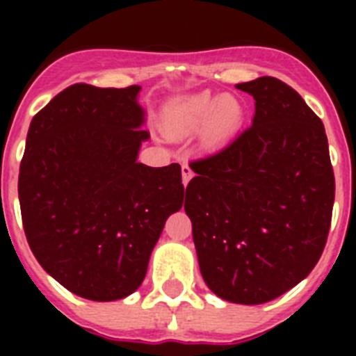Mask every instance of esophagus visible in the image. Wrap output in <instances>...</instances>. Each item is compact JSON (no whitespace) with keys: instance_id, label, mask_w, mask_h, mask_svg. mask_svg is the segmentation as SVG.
<instances>
[{"instance_id":"obj_1","label":"esophagus","mask_w":356,"mask_h":356,"mask_svg":"<svg viewBox=\"0 0 356 356\" xmlns=\"http://www.w3.org/2000/svg\"><path fill=\"white\" fill-rule=\"evenodd\" d=\"M193 176H194V172H193V169H191V165H188V163H184V165H181V178H184L185 187H187V184L191 181V178H193Z\"/></svg>"}]
</instances>
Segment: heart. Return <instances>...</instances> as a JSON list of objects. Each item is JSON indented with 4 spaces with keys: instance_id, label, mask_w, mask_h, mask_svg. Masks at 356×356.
Listing matches in <instances>:
<instances>
[{
    "instance_id": "1",
    "label": "heart",
    "mask_w": 356,
    "mask_h": 356,
    "mask_svg": "<svg viewBox=\"0 0 356 356\" xmlns=\"http://www.w3.org/2000/svg\"><path fill=\"white\" fill-rule=\"evenodd\" d=\"M241 118L235 99L200 92L171 103L163 112V127L171 135H193L205 128L207 143H217L238 127Z\"/></svg>"
}]
</instances>
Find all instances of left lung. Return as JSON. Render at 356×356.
<instances>
[{
  "label": "left lung",
  "mask_w": 356,
  "mask_h": 356,
  "mask_svg": "<svg viewBox=\"0 0 356 356\" xmlns=\"http://www.w3.org/2000/svg\"><path fill=\"white\" fill-rule=\"evenodd\" d=\"M237 89L253 124L191 162L185 191L201 275L229 303L260 305L310 275L326 246L335 178L321 119L278 78Z\"/></svg>",
  "instance_id": "1"
}]
</instances>
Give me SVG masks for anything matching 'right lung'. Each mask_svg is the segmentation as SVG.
<instances>
[{
  "label": "right lung",
  "instance_id": "obj_1",
  "mask_svg": "<svg viewBox=\"0 0 356 356\" xmlns=\"http://www.w3.org/2000/svg\"><path fill=\"white\" fill-rule=\"evenodd\" d=\"M139 85L74 83L31 119L19 203L31 253L72 294L127 298L143 284L165 219L184 203L181 168L137 162Z\"/></svg>",
  "mask_w": 356,
  "mask_h": 356
}]
</instances>
